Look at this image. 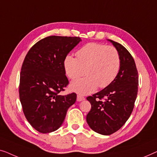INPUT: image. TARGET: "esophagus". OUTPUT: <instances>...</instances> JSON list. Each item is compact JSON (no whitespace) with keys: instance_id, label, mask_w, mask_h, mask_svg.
Wrapping results in <instances>:
<instances>
[{"instance_id":"34e87169","label":"esophagus","mask_w":157,"mask_h":157,"mask_svg":"<svg viewBox=\"0 0 157 157\" xmlns=\"http://www.w3.org/2000/svg\"><path fill=\"white\" fill-rule=\"evenodd\" d=\"M85 100V98H84L83 96L79 95V94H78V96H77V101H83Z\"/></svg>"}]
</instances>
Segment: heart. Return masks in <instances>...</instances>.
<instances>
[{"label":"heart","instance_id":"obj_1","mask_svg":"<svg viewBox=\"0 0 157 157\" xmlns=\"http://www.w3.org/2000/svg\"><path fill=\"white\" fill-rule=\"evenodd\" d=\"M77 58L68 55L64 59L66 75L71 79V91L80 94L94 92L98 87L105 88L116 78L120 69L121 59L118 50L112 46L88 43L76 52Z\"/></svg>","mask_w":157,"mask_h":157}]
</instances>
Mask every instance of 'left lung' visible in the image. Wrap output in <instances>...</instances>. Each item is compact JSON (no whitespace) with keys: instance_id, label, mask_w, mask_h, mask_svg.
<instances>
[{"instance_id":"obj_1","label":"left lung","mask_w":157,"mask_h":157,"mask_svg":"<svg viewBox=\"0 0 157 157\" xmlns=\"http://www.w3.org/2000/svg\"><path fill=\"white\" fill-rule=\"evenodd\" d=\"M120 55V69L105 89L87 98L92 105L87 122L97 133L110 135L120 129L131 115L138 92V72L134 59L121 44L111 40ZM105 98V101H101Z\"/></svg>"}]
</instances>
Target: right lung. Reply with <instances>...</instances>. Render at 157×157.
Returning a JSON list of instances; mask_svg holds the SVG:
<instances>
[{"instance_id": "obj_1", "label": "right lung", "mask_w": 157, "mask_h": 157, "mask_svg": "<svg viewBox=\"0 0 157 157\" xmlns=\"http://www.w3.org/2000/svg\"><path fill=\"white\" fill-rule=\"evenodd\" d=\"M82 40L79 37L49 36L30 48L20 77L19 95L26 119L46 134L59 129L77 94L59 95L68 85L64 59Z\"/></svg>"}]
</instances>
